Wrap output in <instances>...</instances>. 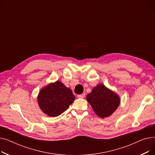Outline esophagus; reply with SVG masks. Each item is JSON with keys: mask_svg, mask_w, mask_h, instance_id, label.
<instances>
[{"mask_svg": "<svg viewBox=\"0 0 155 155\" xmlns=\"http://www.w3.org/2000/svg\"><path fill=\"white\" fill-rule=\"evenodd\" d=\"M78 98H84L85 96V94H80L77 95Z\"/></svg>", "mask_w": 155, "mask_h": 155, "instance_id": "obj_1", "label": "esophagus"}]
</instances>
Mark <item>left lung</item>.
<instances>
[{
  "instance_id": "8db88e82",
  "label": "left lung",
  "mask_w": 155,
  "mask_h": 155,
  "mask_svg": "<svg viewBox=\"0 0 155 155\" xmlns=\"http://www.w3.org/2000/svg\"><path fill=\"white\" fill-rule=\"evenodd\" d=\"M87 100L96 114L101 118L110 116L120 104L119 97L103 84L95 87L87 95Z\"/></svg>"
}]
</instances>
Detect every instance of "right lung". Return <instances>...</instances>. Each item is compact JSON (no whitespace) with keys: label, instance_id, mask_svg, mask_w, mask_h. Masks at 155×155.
Here are the masks:
<instances>
[{"label":"right lung","instance_id":"add662e5","mask_svg":"<svg viewBox=\"0 0 155 155\" xmlns=\"http://www.w3.org/2000/svg\"><path fill=\"white\" fill-rule=\"evenodd\" d=\"M75 99L71 89L59 81L43 88L38 97L39 107L50 117L60 115L67 110Z\"/></svg>","mask_w":155,"mask_h":155}]
</instances>
